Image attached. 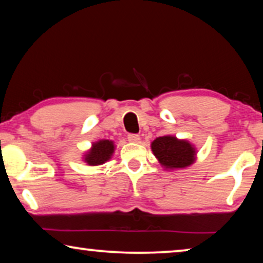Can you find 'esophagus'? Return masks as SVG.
I'll return each instance as SVG.
<instances>
[{"label": "esophagus", "instance_id": "esophagus-1", "mask_svg": "<svg viewBox=\"0 0 263 263\" xmlns=\"http://www.w3.org/2000/svg\"><path fill=\"white\" fill-rule=\"evenodd\" d=\"M127 139L130 140V142H132V143H139L140 136L139 135H136V133H128Z\"/></svg>", "mask_w": 263, "mask_h": 263}]
</instances>
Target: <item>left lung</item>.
<instances>
[{"instance_id":"obj_1","label":"left lung","mask_w":263,"mask_h":263,"mask_svg":"<svg viewBox=\"0 0 263 263\" xmlns=\"http://www.w3.org/2000/svg\"><path fill=\"white\" fill-rule=\"evenodd\" d=\"M151 148L159 163L171 169L189 166L195 160V148L191 144L176 137H158L151 144Z\"/></svg>"}]
</instances>
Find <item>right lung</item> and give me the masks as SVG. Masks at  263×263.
I'll list each match as a JSON object with an SVG mask.
<instances>
[{
    "label": "right lung",
    "instance_id": "1",
    "mask_svg": "<svg viewBox=\"0 0 263 263\" xmlns=\"http://www.w3.org/2000/svg\"><path fill=\"white\" fill-rule=\"evenodd\" d=\"M113 151H115V145L112 142L100 140V142L93 144V147L86 156L85 160L89 165H100L111 158Z\"/></svg>",
    "mask_w": 263,
    "mask_h": 263
}]
</instances>
